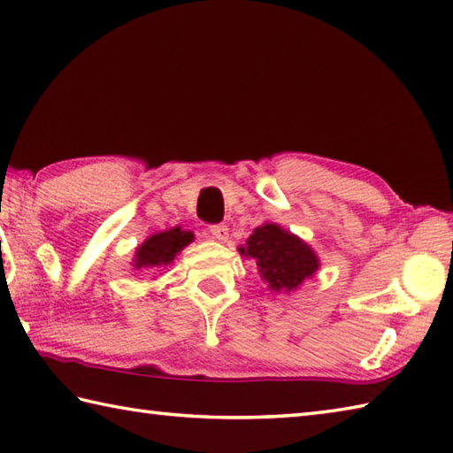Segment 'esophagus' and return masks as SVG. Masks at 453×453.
Listing matches in <instances>:
<instances>
[{"mask_svg":"<svg viewBox=\"0 0 453 453\" xmlns=\"http://www.w3.org/2000/svg\"><path fill=\"white\" fill-rule=\"evenodd\" d=\"M211 234L217 240H225L228 238V226L226 225H211Z\"/></svg>","mask_w":453,"mask_h":453,"instance_id":"1","label":"esophagus"}]
</instances>
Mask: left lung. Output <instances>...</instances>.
Here are the masks:
<instances>
[{"mask_svg": "<svg viewBox=\"0 0 453 453\" xmlns=\"http://www.w3.org/2000/svg\"><path fill=\"white\" fill-rule=\"evenodd\" d=\"M240 254L254 257L272 291L295 289L319 267L315 252L278 225L257 226L248 238L246 248H240Z\"/></svg>", "mask_w": 453, "mask_h": 453, "instance_id": "obj_1", "label": "left lung"}]
</instances>
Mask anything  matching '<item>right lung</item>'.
<instances>
[{
  "label": "right lung",
  "mask_w": 453,
  "mask_h": 453,
  "mask_svg": "<svg viewBox=\"0 0 453 453\" xmlns=\"http://www.w3.org/2000/svg\"><path fill=\"white\" fill-rule=\"evenodd\" d=\"M193 240V234L188 230H181L175 226L165 233L152 234L146 242L136 250L134 267H156V265H168L173 262L175 254H178L183 246H188Z\"/></svg>",
  "instance_id": "1"
}]
</instances>
